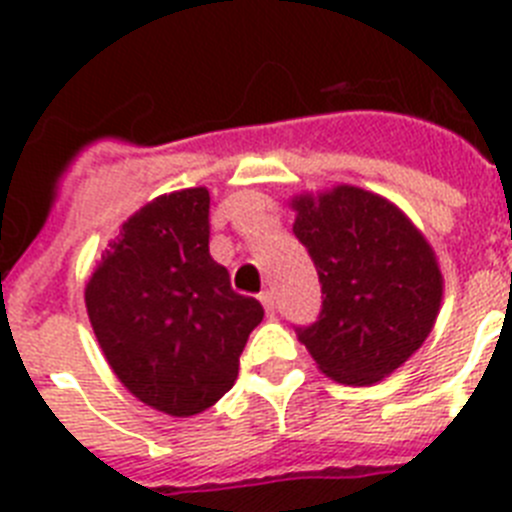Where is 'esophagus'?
<instances>
[{
  "label": "esophagus",
  "mask_w": 512,
  "mask_h": 512,
  "mask_svg": "<svg viewBox=\"0 0 512 512\" xmlns=\"http://www.w3.org/2000/svg\"><path fill=\"white\" fill-rule=\"evenodd\" d=\"M260 301H262V306H265V311L273 316V313H275V293H273V290H262Z\"/></svg>",
  "instance_id": "1"
}]
</instances>
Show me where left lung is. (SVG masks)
<instances>
[{"label": "left lung", "mask_w": 512, "mask_h": 512, "mask_svg": "<svg viewBox=\"0 0 512 512\" xmlns=\"http://www.w3.org/2000/svg\"><path fill=\"white\" fill-rule=\"evenodd\" d=\"M293 232L319 273V321L298 329L319 370L342 385H375L426 342L444 275L421 229L359 186L298 193Z\"/></svg>", "instance_id": "left-lung-1"}]
</instances>
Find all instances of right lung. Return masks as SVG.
<instances>
[{
    "mask_svg": "<svg viewBox=\"0 0 512 512\" xmlns=\"http://www.w3.org/2000/svg\"><path fill=\"white\" fill-rule=\"evenodd\" d=\"M86 313L124 388L168 416L206 411L237 380L262 321L209 255V191L163 193L122 224L86 280Z\"/></svg>",
    "mask_w": 512,
    "mask_h": 512,
    "instance_id": "obj_1",
    "label": "right lung"
}]
</instances>
